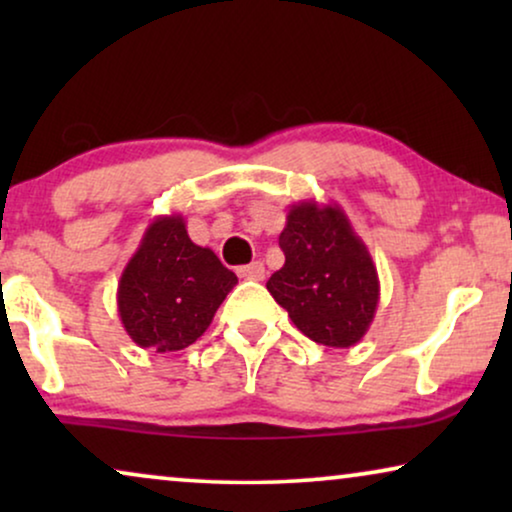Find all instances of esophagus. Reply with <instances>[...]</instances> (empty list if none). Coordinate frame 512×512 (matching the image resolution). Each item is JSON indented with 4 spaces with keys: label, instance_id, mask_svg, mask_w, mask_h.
I'll use <instances>...</instances> for the list:
<instances>
[{
    "label": "esophagus",
    "instance_id": "1",
    "mask_svg": "<svg viewBox=\"0 0 512 512\" xmlns=\"http://www.w3.org/2000/svg\"><path fill=\"white\" fill-rule=\"evenodd\" d=\"M237 275H240L242 279H251V282H261V279L265 277V268L261 261H254L249 265H242V268L237 270Z\"/></svg>",
    "mask_w": 512,
    "mask_h": 512
}]
</instances>
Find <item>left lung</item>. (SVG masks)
<instances>
[{
  "label": "left lung",
  "mask_w": 512,
  "mask_h": 512,
  "mask_svg": "<svg viewBox=\"0 0 512 512\" xmlns=\"http://www.w3.org/2000/svg\"><path fill=\"white\" fill-rule=\"evenodd\" d=\"M284 265L268 291L300 333L326 347H354L368 333L380 303L373 256L335 205H291L279 235Z\"/></svg>",
  "instance_id": "obj_1"
}]
</instances>
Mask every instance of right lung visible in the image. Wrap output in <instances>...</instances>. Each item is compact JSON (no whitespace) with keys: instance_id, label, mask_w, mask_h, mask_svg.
I'll list each match as a JSON object with an SVG mask.
<instances>
[{"instance_id":"add662e5","label":"right lung","mask_w":512,"mask_h":512,"mask_svg":"<svg viewBox=\"0 0 512 512\" xmlns=\"http://www.w3.org/2000/svg\"><path fill=\"white\" fill-rule=\"evenodd\" d=\"M235 284V272L188 237L184 216H158L118 282V317L135 345L179 352L207 331Z\"/></svg>"}]
</instances>
